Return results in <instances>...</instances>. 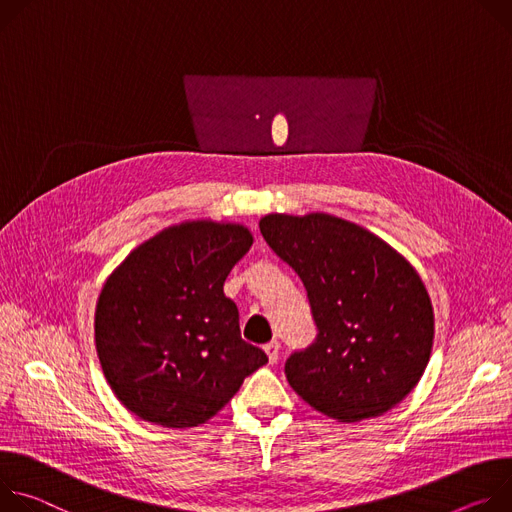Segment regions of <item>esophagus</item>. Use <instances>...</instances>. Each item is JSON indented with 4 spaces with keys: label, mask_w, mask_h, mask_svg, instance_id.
<instances>
[{
    "label": "esophagus",
    "mask_w": 512,
    "mask_h": 512,
    "mask_svg": "<svg viewBox=\"0 0 512 512\" xmlns=\"http://www.w3.org/2000/svg\"><path fill=\"white\" fill-rule=\"evenodd\" d=\"M264 352H266V356H268V360H270V364H274L276 360H278V352H280V344L276 342V339H272V342H268L266 346H264Z\"/></svg>",
    "instance_id": "34e87169"
}]
</instances>
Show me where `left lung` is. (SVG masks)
<instances>
[{
	"mask_svg": "<svg viewBox=\"0 0 512 512\" xmlns=\"http://www.w3.org/2000/svg\"><path fill=\"white\" fill-rule=\"evenodd\" d=\"M260 234L299 274L317 327L285 362L295 392L344 423L399 405L433 346V307L415 268L364 227L327 213H270Z\"/></svg>",
	"mask_w": 512,
	"mask_h": 512,
	"instance_id": "1",
	"label": "left lung"
}]
</instances>
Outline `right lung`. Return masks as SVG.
<instances>
[{"label": "right lung", "instance_id": "obj_1", "mask_svg": "<svg viewBox=\"0 0 512 512\" xmlns=\"http://www.w3.org/2000/svg\"><path fill=\"white\" fill-rule=\"evenodd\" d=\"M244 225L191 221L138 246L107 278L95 311L103 374L144 421L197 427L268 362L244 342L223 282L250 250Z\"/></svg>", "mask_w": 512, "mask_h": 512}]
</instances>
